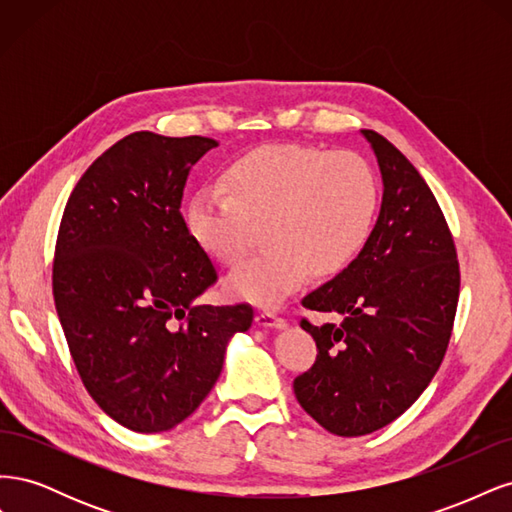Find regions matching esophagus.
Here are the masks:
<instances>
[{
	"label": "esophagus",
	"instance_id": "1",
	"mask_svg": "<svg viewBox=\"0 0 512 512\" xmlns=\"http://www.w3.org/2000/svg\"><path fill=\"white\" fill-rule=\"evenodd\" d=\"M256 324L258 327H269V329H286L288 324L284 318L275 316L273 312H260L256 314Z\"/></svg>",
	"mask_w": 512,
	"mask_h": 512
}]
</instances>
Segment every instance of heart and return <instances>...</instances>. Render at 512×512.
<instances>
[{
	"mask_svg": "<svg viewBox=\"0 0 512 512\" xmlns=\"http://www.w3.org/2000/svg\"><path fill=\"white\" fill-rule=\"evenodd\" d=\"M222 181L200 188L185 218L196 243L224 265L241 262L265 226L267 250L226 277L232 297L256 305H280L309 271L346 269L376 220V175L352 151L258 147L232 162Z\"/></svg>",
	"mask_w": 512,
	"mask_h": 512,
	"instance_id": "1",
	"label": "heart"
}]
</instances>
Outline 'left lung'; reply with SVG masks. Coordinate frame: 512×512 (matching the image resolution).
<instances>
[{
	"label": "left lung",
	"instance_id": "1",
	"mask_svg": "<svg viewBox=\"0 0 512 512\" xmlns=\"http://www.w3.org/2000/svg\"><path fill=\"white\" fill-rule=\"evenodd\" d=\"M378 160L382 205L350 265L303 297V307L342 324L301 327L314 337L312 369L294 395L335 436H365L404 414L444 359L459 299L451 230L421 173L393 143L361 130Z\"/></svg>",
	"mask_w": 512,
	"mask_h": 512
}]
</instances>
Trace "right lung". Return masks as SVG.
<instances>
[{"instance_id": "add662e5", "label": "right lung", "mask_w": 512, "mask_h": 512, "mask_svg": "<svg viewBox=\"0 0 512 512\" xmlns=\"http://www.w3.org/2000/svg\"><path fill=\"white\" fill-rule=\"evenodd\" d=\"M218 141L134 132L91 164L61 218L53 297L96 404L138 433L185 421L220 378L250 305H198L215 280L181 215L190 168Z\"/></svg>"}]
</instances>
